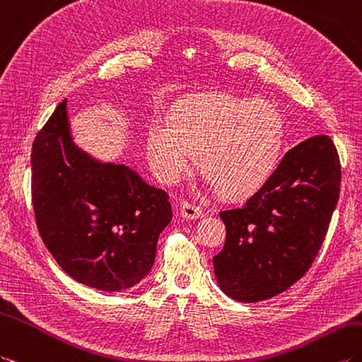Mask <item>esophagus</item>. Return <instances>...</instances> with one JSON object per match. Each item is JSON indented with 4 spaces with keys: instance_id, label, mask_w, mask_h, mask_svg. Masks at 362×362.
Returning a JSON list of instances; mask_svg holds the SVG:
<instances>
[{
    "instance_id": "esophagus-1",
    "label": "esophagus",
    "mask_w": 362,
    "mask_h": 362,
    "mask_svg": "<svg viewBox=\"0 0 362 362\" xmlns=\"http://www.w3.org/2000/svg\"><path fill=\"white\" fill-rule=\"evenodd\" d=\"M180 214L185 219H200V217L205 216V209L196 204H191L188 200H183L180 204Z\"/></svg>"
}]
</instances>
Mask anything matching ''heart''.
Wrapping results in <instances>:
<instances>
[{"label":"heart","instance_id":"obj_1","mask_svg":"<svg viewBox=\"0 0 362 362\" xmlns=\"http://www.w3.org/2000/svg\"><path fill=\"white\" fill-rule=\"evenodd\" d=\"M168 124L146 132L151 168L165 183L177 180L194 163L223 199L255 196L273 177L285 141V119L267 100L222 92L179 100Z\"/></svg>","mask_w":362,"mask_h":362}]
</instances>
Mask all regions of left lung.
<instances>
[{
	"instance_id": "left-lung-1",
	"label": "left lung",
	"mask_w": 362,
	"mask_h": 362,
	"mask_svg": "<svg viewBox=\"0 0 362 362\" xmlns=\"http://www.w3.org/2000/svg\"><path fill=\"white\" fill-rule=\"evenodd\" d=\"M339 187L338 151L321 134L291 148L242 208L221 211L226 238L213 262L225 295L257 302L298 282L321 250Z\"/></svg>"
}]
</instances>
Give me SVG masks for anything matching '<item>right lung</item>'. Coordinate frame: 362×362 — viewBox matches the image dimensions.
Listing matches in <instances>:
<instances>
[{"label": "right lung", "instance_id": "1", "mask_svg": "<svg viewBox=\"0 0 362 362\" xmlns=\"http://www.w3.org/2000/svg\"><path fill=\"white\" fill-rule=\"evenodd\" d=\"M30 163L35 222L58 265L97 290L139 284L173 219L170 196L128 166L98 163L75 146L66 98L33 140Z\"/></svg>", "mask_w": 362, "mask_h": 362}]
</instances>
